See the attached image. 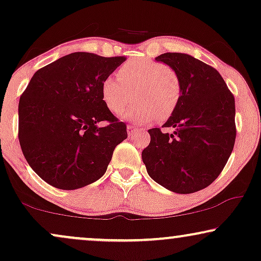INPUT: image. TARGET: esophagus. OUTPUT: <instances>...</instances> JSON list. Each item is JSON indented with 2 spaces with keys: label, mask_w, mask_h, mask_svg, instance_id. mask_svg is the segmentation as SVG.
Here are the masks:
<instances>
[{
  "label": "esophagus",
  "mask_w": 261,
  "mask_h": 261,
  "mask_svg": "<svg viewBox=\"0 0 261 261\" xmlns=\"http://www.w3.org/2000/svg\"><path fill=\"white\" fill-rule=\"evenodd\" d=\"M137 126H135V124H128L127 126V132H128V135H132V134H134L135 132H137Z\"/></svg>",
  "instance_id": "34e87169"
}]
</instances>
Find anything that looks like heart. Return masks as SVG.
<instances>
[{
  "instance_id": "heart-1",
  "label": "heart",
  "mask_w": 261,
  "mask_h": 261,
  "mask_svg": "<svg viewBox=\"0 0 261 261\" xmlns=\"http://www.w3.org/2000/svg\"><path fill=\"white\" fill-rule=\"evenodd\" d=\"M119 78L106 77L101 85L102 99L110 112L120 114L133 98L137 101L123 113V119L149 122L173 115L181 97L179 74L166 64L152 59L128 60L119 69Z\"/></svg>"
}]
</instances>
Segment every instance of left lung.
<instances>
[{"label":"left lung","instance_id":"left-lung-1","mask_svg":"<svg viewBox=\"0 0 261 261\" xmlns=\"http://www.w3.org/2000/svg\"><path fill=\"white\" fill-rule=\"evenodd\" d=\"M179 74V106L163 127L148 130L151 142L142 151L149 177L177 194L209 187L229 159L235 144V101L213 66L185 55L167 52L155 58Z\"/></svg>","mask_w":261,"mask_h":261}]
</instances>
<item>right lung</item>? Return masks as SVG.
<instances>
[{
  "instance_id": "right-lung-1",
  "label": "right lung",
  "mask_w": 261,
  "mask_h": 261,
  "mask_svg": "<svg viewBox=\"0 0 261 261\" xmlns=\"http://www.w3.org/2000/svg\"><path fill=\"white\" fill-rule=\"evenodd\" d=\"M124 60L74 52L33 74L19 102V141L46 183L74 190L106 173L127 126L105 105L101 85ZM101 120L107 126L98 127Z\"/></svg>"
}]
</instances>
